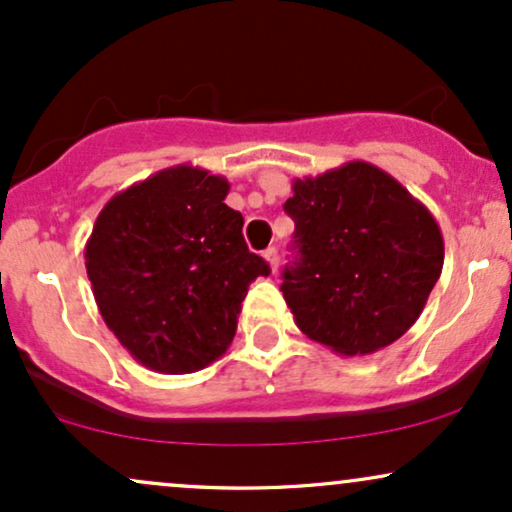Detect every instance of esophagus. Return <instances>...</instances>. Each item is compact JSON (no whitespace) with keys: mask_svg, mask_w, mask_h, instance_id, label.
<instances>
[{"mask_svg":"<svg viewBox=\"0 0 512 512\" xmlns=\"http://www.w3.org/2000/svg\"><path fill=\"white\" fill-rule=\"evenodd\" d=\"M264 260H267L269 269H272V272H276V267H279V250L267 248V250H264Z\"/></svg>","mask_w":512,"mask_h":512,"instance_id":"obj_1","label":"esophagus"}]
</instances>
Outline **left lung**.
Listing matches in <instances>:
<instances>
[{
    "label": "left lung",
    "mask_w": 512,
    "mask_h": 512,
    "mask_svg": "<svg viewBox=\"0 0 512 512\" xmlns=\"http://www.w3.org/2000/svg\"><path fill=\"white\" fill-rule=\"evenodd\" d=\"M284 209L298 252L281 291L305 337L339 356H366L419 320L445 248L438 221L402 182L349 161L293 180Z\"/></svg>",
    "instance_id": "8db88e82"
}]
</instances>
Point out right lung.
I'll return each mask as SVG.
<instances>
[{
	"instance_id": "1",
	"label": "right lung",
	"mask_w": 512,
	"mask_h": 512,
	"mask_svg": "<svg viewBox=\"0 0 512 512\" xmlns=\"http://www.w3.org/2000/svg\"><path fill=\"white\" fill-rule=\"evenodd\" d=\"M228 180L158 170L117 192L86 240V274L117 342L156 373L202 370L226 354L240 303L269 264L248 250Z\"/></svg>"
}]
</instances>
